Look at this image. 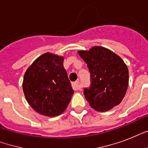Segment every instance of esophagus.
I'll return each mask as SVG.
<instances>
[{"label":"esophagus","instance_id":"obj_1","mask_svg":"<svg viewBox=\"0 0 148 148\" xmlns=\"http://www.w3.org/2000/svg\"><path fill=\"white\" fill-rule=\"evenodd\" d=\"M72 88L75 90H80L81 89V85H80V82L79 81H75L72 84Z\"/></svg>","mask_w":148,"mask_h":148}]
</instances>
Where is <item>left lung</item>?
<instances>
[{"instance_id": "left-lung-1", "label": "left lung", "mask_w": 148, "mask_h": 148, "mask_svg": "<svg viewBox=\"0 0 148 148\" xmlns=\"http://www.w3.org/2000/svg\"><path fill=\"white\" fill-rule=\"evenodd\" d=\"M88 64L91 85L84 90L86 100L99 112L118 105L126 95L129 81L128 68L121 58L100 46L78 51Z\"/></svg>"}]
</instances>
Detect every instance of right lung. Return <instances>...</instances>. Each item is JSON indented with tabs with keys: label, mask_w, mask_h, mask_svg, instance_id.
Wrapping results in <instances>:
<instances>
[{
	"label": "right lung",
	"mask_w": 148,
	"mask_h": 148,
	"mask_svg": "<svg viewBox=\"0 0 148 148\" xmlns=\"http://www.w3.org/2000/svg\"><path fill=\"white\" fill-rule=\"evenodd\" d=\"M63 56L43 53L27 69L23 90L27 101L40 114L55 117L67 108L74 90L64 67Z\"/></svg>",
	"instance_id": "obj_1"
}]
</instances>
